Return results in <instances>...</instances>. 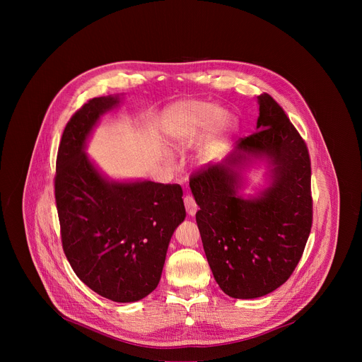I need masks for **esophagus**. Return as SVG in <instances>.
<instances>
[{
    "mask_svg": "<svg viewBox=\"0 0 362 362\" xmlns=\"http://www.w3.org/2000/svg\"><path fill=\"white\" fill-rule=\"evenodd\" d=\"M183 202H185L186 212H187L190 216H194V215H196V212H197V204H196V202H194L193 196L186 194V196L183 197Z\"/></svg>",
    "mask_w": 362,
    "mask_h": 362,
    "instance_id": "1",
    "label": "esophagus"
}]
</instances>
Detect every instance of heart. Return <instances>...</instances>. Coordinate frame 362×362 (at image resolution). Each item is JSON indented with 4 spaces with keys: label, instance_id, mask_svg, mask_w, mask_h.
Returning a JSON list of instances; mask_svg holds the SVG:
<instances>
[{
    "label": "heart",
    "instance_id": "obj_1",
    "mask_svg": "<svg viewBox=\"0 0 362 362\" xmlns=\"http://www.w3.org/2000/svg\"><path fill=\"white\" fill-rule=\"evenodd\" d=\"M221 122L226 123L223 112L211 103L180 101L163 116V129L175 147H187L197 143L206 133L214 130ZM215 141H209L202 150V159L212 158L216 148Z\"/></svg>",
    "mask_w": 362,
    "mask_h": 362
}]
</instances>
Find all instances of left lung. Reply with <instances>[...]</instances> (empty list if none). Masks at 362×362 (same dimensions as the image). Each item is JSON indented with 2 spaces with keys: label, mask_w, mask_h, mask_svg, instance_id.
Wrapping results in <instances>:
<instances>
[{
  "label": "left lung",
  "mask_w": 362,
  "mask_h": 362,
  "mask_svg": "<svg viewBox=\"0 0 362 362\" xmlns=\"http://www.w3.org/2000/svg\"><path fill=\"white\" fill-rule=\"evenodd\" d=\"M256 132L239 139L228 158L190 176L196 223L221 289L238 299L271 293L295 271L313 226L311 160L284 109L267 93L257 97ZM267 157L272 185L256 198L237 194L240 172Z\"/></svg>",
  "instance_id": "left-lung-1"
}]
</instances>
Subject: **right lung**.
Here are the masks:
<instances>
[{
    "mask_svg": "<svg viewBox=\"0 0 362 362\" xmlns=\"http://www.w3.org/2000/svg\"><path fill=\"white\" fill-rule=\"evenodd\" d=\"M119 101V95L91 98L69 120L54 193L63 249L76 275L110 300L136 302L156 289L186 211L180 185L109 180L84 153L98 119Z\"/></svg>",
    "mask_w": 362,
    "mask_h": 362,
    "instance_id": "obj_1",
    "label": "right lung"
}]
</instances>
